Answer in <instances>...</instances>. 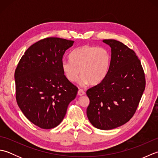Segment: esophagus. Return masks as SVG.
Segmentation results:
<instances>
[{
    "mask_svg": "<svg viewBox=\"0 0 158 158\" xmlns=\"http://www.w3.org/2000/svg\"><path fill=\"white\" fill-rule=\"evenodd\" d=\"M85 92H83V90L81 89H79V91H78V95H79V96H83V95H85Z\"/></svg>",
    "mask_w": 158,
    "mask_h": 158,
    "instance_id": "esophagus-1",
    "label": "esophagus"
}]
</instances>
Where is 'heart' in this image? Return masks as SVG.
Returning <instances> with one entry per match:
<instances>
[{
    "label": "heart",
    "mask_w": 158,
    "mask_h": 158,
    "mask_svg": "<svg viewBox=\"0 0 158 158\" xmlns=\"http://www.w3.org/2000/svg\"><path fill=\"white\" fill-rule=\"evenodd\" d=\"M70 60H63L61 68L64 75L70 82L78 80L80 84L97 85L101 83L109 73L111 56L108 49L103 47L83 45L70 53Z\"/></svg>",
    "instance_id": "obj_1"
}]
</instances>
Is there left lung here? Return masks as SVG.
<instances>
[{"label": "left lung", "instance_id": "left-lung-1", "mask_svg": "<svg viewBox=\"0 0 158 158\" xmlns=\"http://www.w3.org/2000/svg\"><path fill=\"white\" fill-rule=\"evenodd\" d=\"M102 41L111 48V62L105 79L86 92L87 116L96 128L108 130L132 118L145 90V78L133 50L114 39Z\"/></svg>", "mask_w": 158, "mask_h": 158}]
</instances>
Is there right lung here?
Here are the masks:
<instances>
[{"label":"right lung","mask_w":158,"mask_h":158,"mask_svg":"<svg viewBox=\"0 0 158 158\" xmlns=\"http://www.w3.org/2000/svg\"><path fill=\"white\" fill-rule=\"evenodd\" d=\"M73 41L49 37L32 45L15 71L17 103L30 122L43 129L58 126L78 88L61 68L63 56Z\"/></svg>","instance_id":"1"}]
</instances>
